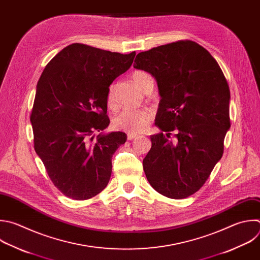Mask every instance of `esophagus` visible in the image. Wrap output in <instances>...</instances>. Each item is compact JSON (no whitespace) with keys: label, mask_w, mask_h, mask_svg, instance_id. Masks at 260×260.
<instances>
[{"label":"esophagus","mask_w":260,"mask_h":260,"mask_svg":"<svg viewBox=\"0 0 260 260\" xmlns=\"http://www.w3.org/2000/svg\"><path fill=\"white\" fill-rule=\"evenodd\" d=\"M139 136L136 135V134H127V140L128 141H132V140H135L137 139Z\"/></svg>","instance_id":"34e87169"}]
</instances>
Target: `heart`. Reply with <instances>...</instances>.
I'll return each mask as SVG.
<instances>
[{
	"label": "heart",
	"mask_w": 260,
	"mask_h": 260,
	"mask_svg": "<svg viewBox=\"0 0 260 260\" xmlns=\"http://www.w3.org/2000/svg\"><path fill=\"white\" fill-rule=\"evenodd\" d=\"M151 76L142 70H136L132 73V79L134 83L142 91L145 90L147 81ZM106 104L108 108H115V98H114V86L111 84L108 88L106 95ZM154 117V112L150 108L141 109H125L118 113L113 118V127L118 131H123L128 134H138L143 132L147 125L151 122Z\"/></svg>",
	"instance_id": "b5f03b06"
}]
</instances>
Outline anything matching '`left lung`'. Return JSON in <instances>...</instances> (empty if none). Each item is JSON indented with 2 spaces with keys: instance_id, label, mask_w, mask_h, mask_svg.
I'll return each mask as SVG.
<instances>
[{
  "instance_id": "left-lung-1",
  "label": "left lung",
  "mask_w": 260,
  "mask_h": 260,
  "mask_svg": "<svg viewBox=\"0 0 260 260\" xmlns=\"http://www.w3.org/2000/svg\"><path fill=\"white\" fill-rule=\"evenodd\" d=\"M134 67L157 80L161 100L143 160L148 182L171 199H184L205 184L223 154L231 126L230 88L216 60L199 44L178 41L137 55ZM175 133L177 142L169 140Z\"/></svg>"
}]
</instances>
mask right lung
<instances>
[{"label": "right lung", "mask_w": 260, "mask_h": 260, "mask_svg": "<svg viewBox=\"0 0 260 260\" xmlns=\"http://www.w3.org/2000/svg\"><path fill=\"white\" fill-rule=\"evenodd\" d=\"M136 52L120 54L75 43L46 66L30 113L34 147L54 186L66 197L86 200L109 183L111 158L126 135H99L109 125L106 95L132 65Z\"/></svg>", "instance_id": "obj_1"}]
</instances>
